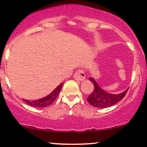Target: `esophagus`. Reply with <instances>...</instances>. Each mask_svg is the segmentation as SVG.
<instances>
[{
  "mask_svg": "<svg viewBox=\"0 0 147 147\" xmlns=\"http://www.w3.org/2000/svg\"><path fill=\"white\" fill-rule=\"evenodd\" d=\"M74 79L78 80V81H83L86 78L84 71L83 70H78L74 74Z\"/></svg>",
  "mask_w": 147,
  "mask_h": 147,
  "instance_id": "1",
  "label": "esophagus"
}]
</instances>
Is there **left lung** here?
Returning a JSON list of instances; mask_svg holds the SVG:
<instances>
[{"instance_id":"obj_1","label":"left lung","mask_w":147,"mask_h":147,"mask_svg":"<svg viewBox=\"0 0 147 147\" xmlns=\"http://www.w3.org/2000/svg\"><path fill=\"white\" fill-rule=\"evenodd\" d=\"M89 80L94 85V90L88 96L87 100L91 105L97 108H108L116 105L123 98L128 90L127 88L120 94H111L104 90L92 77Z\"/></svg>"}]
</instances>
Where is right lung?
I'll return each mask as SVG.
<instances>
[{
  "label": "right lung",
  "mask_w": 147,
  "mask_h": 147,
  "mask_svg": "<svg viewBox=\"0 0 147 147\" xmlns=\"http://www.w3.org/2000/svg\"><path fill=\"white\" fill-rule=\"evenodd\" d=\"M63 86V83H60L56 88L48 96L43 97V98L37 99V100H26V99H23L26 104L31 106V107H36V108H42V107H46L48 106L51 105L54 102V101L57 97L58 94L60 92L61 88Z\"/></svg>",
  "instance_id": "add662e5"
}]
</instances>
